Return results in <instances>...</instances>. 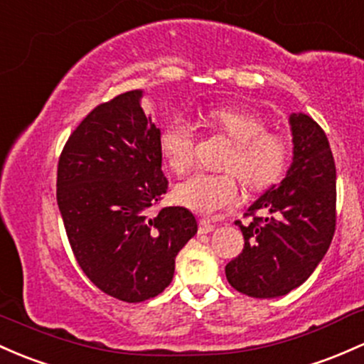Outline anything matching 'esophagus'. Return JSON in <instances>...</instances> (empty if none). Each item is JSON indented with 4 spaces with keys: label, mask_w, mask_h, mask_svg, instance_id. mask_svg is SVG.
Masks as SVG:
<instances>
[{
    "label": "esophagus",
    "mask_w": 364,
    "mask_h": 364,
    "mask_svg": "<svg viewBox=\"0 0 364 364\" xmlns=\"http://www.w3.org/2000/svg\"><path fill=\"white\" fill-rule=\"evenodd\" d=\"M213 229H215V225L210 220H199V229H198L199 234H208V232H212Z\"/></svg>",
    "instance_id": "34e87169"
}]
</instances>
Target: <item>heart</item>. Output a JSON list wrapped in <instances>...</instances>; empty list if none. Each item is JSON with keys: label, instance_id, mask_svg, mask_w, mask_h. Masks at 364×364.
<instances>
[{"label": "heart", "instance_id": "heart-1", "mask_svg": "<svg viewBox=\"0 0 364 364\" xmlns=\"http://www.w3.org/2000/svg\"><path fill=\"white\" fill-rule=\"evenodd\" d=\"M203 119L232 142V149L222 161V168L229 171L194 173L175 186V203L196 213L215 215L232 206L240 198L234 173L245 187L253 191L265 189L283 175L290 159V146L284 136L267 132L265 121L260 116L237 109L218 107L206 111ZM194 144L196 130L186 119L168 123L159 136V146L168 166L178 175L193 168Z\"/></svg>", "mask_w": 364, "mask_h": 364}]
</instances>
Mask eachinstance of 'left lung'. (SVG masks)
<instances>
[{
    "mask_svg": "<svg viewBox=\"0 0 364 364\" xmlns=\"http://www.w3.org/2000/svg\"><path fill=\"white\" fill-rule=\"evenodd\" d=\"M291 165L248 208L237 225L245 248L225 265L230 287L255 299L283 296L304 283L326 255L335 232L337 171L326 135L311 116L291 112Z\"/></svg>",
    "mask_w": 364,
    "mask_h": 364,
    "instance_id": "8db88e82",
    "label": "left lung"
}]
</instances>
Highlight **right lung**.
I'll return each instance as SVG.
<instances>
[{
	"instance_id": "add662e5",
	"label": "right lung",
	"mask_w": 364,
	"mask_h": 364,
	"mask_svg": "<svg viewBox=\"0 0 364 364\" xmlns=\"http://www.w3.org/2000/svg\"><path fill=\"white\" fill-rule=\"evenodd\" d=\"M142 90L97 105L58 159L57 203L88 279L123 302H144L173 279L175 257L198 232L182 206L149 208L166 193L161 132L142 109Z\"/></svg>"
}]
</instances>
